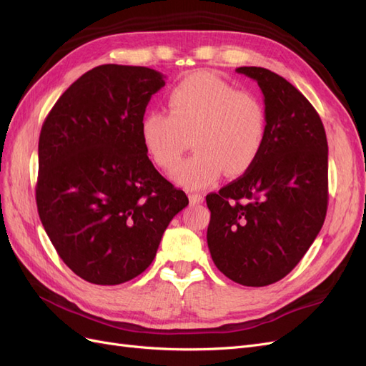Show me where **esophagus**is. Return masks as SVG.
<instances>
[{
  "label": "esophagus",
  "mask_w": 366,
  "mask_h": 366,
  "mask_svg": "<svg viewBox=\"0 0 366 366\" xmlns=\"http://www.w3.org/2000/svg\"><path fill=\"white\" fill-rule=\"evenodd\" d=\"M189 199H190L192 204H201V202H204V194H201V193H190L189 194Z\"/></svg>",
  "instance_id": "esophagus-1"
}]
</instances>
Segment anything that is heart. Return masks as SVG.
I'll use <instances>...</instances> for the list:
<instances>
[{
	"label": "heart",
	"mask_w": 366,
	"mask_h": 366,
	"mask_svg": "<svg viewBox=\"0 0 366 366\" xmlns=\"http://www.w3.org/2000/svg\"><path fill=\"white\" fill-rule=\"evenodd\" d=\"M169 112L149 110L141 119V141L156 167L172 170L189 145L196 150L172 173L187 189H205L225 172L247 173L267 139L264 104L210 71H197L176 84Z\"/></svg>",
	"instance_id": "1"
}]
</instances>
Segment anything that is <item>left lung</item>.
<instances>
[{"mask_svg":"<svg viewBox=\"0 0 366 366\" xmlns=\"http://www.w3.org/2000/svg\"><path fill=\"white\" fill-rule=\"evenodd\" d=\"M236 71L264 93L267 139L252 169L207 194V244L228 279L265 287L300 262L325 221L328 142L317 112L285 78L262 67Z\"/></svg>","mask_w":366,"mask_h":366,"instance_id":"obj_1","label":"left lung"}]
</instances>
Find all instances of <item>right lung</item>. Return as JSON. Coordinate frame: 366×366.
<instances>
[{
  "instance_id": "add662e5",
  "label": "right lung",
  "mask_w": 366,
  "mask_h": 366,
  "mask_svg": "<svg viewBox=\"0 0 366 366\" xmlns=\"http://www.w3.org/2000/svg\"><path fill=\"white\" fill-rule=\"evenodd\" d=\"M164 86L149 67L98 66L62 93L41 129L39 219L64 264L90 284L139 276L189 205L141 141L145 109Z\"/></svg>"
}]
</instances>
